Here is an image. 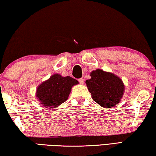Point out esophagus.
Returning <instances> with one entry per match:
<instances>
[{
    "label": "esophagus",
    "mask_w": 156,
    "mask_h": 156,
    "mask_svg": "<svg viewBox=\"0 0 156 156\" xmlns=\"http://www.w3.org/2000/svg\"><path fill=\"white\" fill-rule=\"evenodd\" d=\"M78 81H79V82H80L81 84H83V83H84V80H83V78H80V79H79Z\"/></svg>",
    "instance_id": "34e87169"
}]
</instances>
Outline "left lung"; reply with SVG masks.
Masks as SVG:
<instances>
[{"label":"left lung","mask_w":156,"mask_h":156,"mask_svg":"<svg viewBox=\"0 0 156 156\" xmlns=\"http://www.w3.org/2000/svg\"><path fill=\"white\" fill-rule=\"evenodd\" d=\"M90 76L86 83L94 101L106 108H111L119 103L124 91L120 78L100 69L93 71Z\"/></svg>","instance_id":"obj_1"}]
</instances>
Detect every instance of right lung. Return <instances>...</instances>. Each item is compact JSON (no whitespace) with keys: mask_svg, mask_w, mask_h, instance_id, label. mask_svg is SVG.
Masks as SVG:
<instances>
[{"mask_svg":"<svg viewBox=\"0 0 156 156\" xmlns=\"http://www.w3.org/2000/svg\"><path fill=\"white\" fill-rule=\"evenodd\" d=\"M77 83L78 81L71 76L63 77L58 74H55L37 88L36 95L42 106L48 108H56L67 100L71 88Z\"/></svg>","mask_w":156,"mask_h":156,"instance_id":"add662e5","label":"right lung"}]
</instances>
